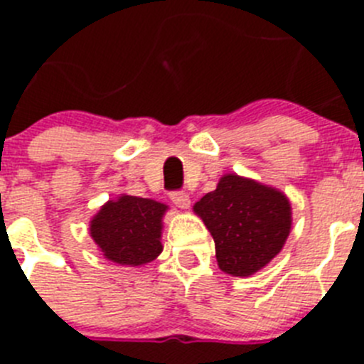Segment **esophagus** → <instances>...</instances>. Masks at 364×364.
<instances>
[{
    "mask_svg": "<svg viewBox=\"0 0 364 364\" xmlns=\"http://www.w3.org/2000/svg\"><path fill=\"white\" fill-rule=\"evenodd\" d=\"M171 202L176 205V208H180V210H188L189 204H191V200H189V195L184 191H171Z\"/></svg>",
    "mask_w": 364,
    "mask_h": 364,
    "instance_id": "34e87169",
    "label": "esophagus"
}]
</instances>
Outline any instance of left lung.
<instances>
[{
	"instance_id": "8db88e82",
	"label": "left lung",
	"mask_w": 364,
	"mask_h": 364,
	"mask_svg": "<svg viewBox=\"0 0 364 364\" xmlns=\"http://www.w3.org/2000/svg\"><path fill=\"white\" fill-rule=\"evenodd\" d=\"M215 240L222 272L247 277L277 255L290 235L291 208L277 189L224 175L217 189L195 204Z\"/></svg>"
}]
</instances>
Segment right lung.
<instances>
[{
  "label": "right lung",
  "instance_id": "add662e5",
  "mask_svg": "<svg viewBox=\"0 0 364 364\" xmlns=\"http://www.w3.org/2000/svg\"><path fill=\"white\" fill-rule=\"evenodd\" d=\"M167 210L151 198L109 200L91 220V237L105 259L125 266H142L162 252V215Z\"/></svg>",
  "mask_w": 364,
  "mask_h": 364
}]
</instances>
